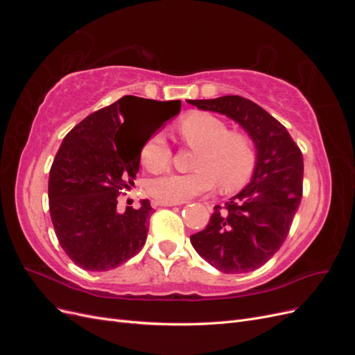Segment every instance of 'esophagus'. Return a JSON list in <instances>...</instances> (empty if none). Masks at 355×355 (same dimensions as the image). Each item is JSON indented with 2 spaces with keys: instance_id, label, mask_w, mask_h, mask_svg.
Instances as JSON below:
<instances>
[{
  "instance_id": "esophagus-1",
  "label": "esophagus",
  "mask_w": 355,
  "mask_h": 355,
  "mask_svg": "<svg viewBox=\"0 0 355 355\" xmlns=\"http://www.w3.org/2000/svg\"><path fill=\"white\" fill-rule=\"evenodd\" d=\"M180 202H164V201H155L154 206H161V207H171V206H179Z\"/></svg>"
}]
</instances>
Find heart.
Returning <instances> with one entry per match:
<instances>
[{"label":"heart","instance_id":"heart-1","mask_svg":"<svg viewBox=\"0 0 355 355\" xmlns=\"http://www.w3.org/2000/svg\"><path fill=\"white\" fill-rule=\"evenodd\" d=\"M179 135L196 148L194 171L171 173L149 182L148 194L157 201L182 202L214 188L234 191L247 184L257 161L256 144L250 135L230 130L222 118L209 112H191L180 120ZM173 153L163 135H153L141 149L146 170L159 173L170 167Z\"/></svg>","mask_w":355,"mask_h":355}]
</instances>
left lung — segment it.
<instances>
[{
	"label": "left lung",
	"instance_id": "1",
	"mask_svg": "<svg viewBox=\"0 0 355 355\" xmlns=\"http://www.w3.org/2000/svg\"><path fill=\"white\" fill-rule=\"evenodd\" d=\"M188 103L232 118L252 136L257 151L250 184L223 206H214L206 230L191 235V244L225 274L254 271L278 252L292 227L302 198V153L280 121L241 96Z\"/></svg>",
	"mask_w": 355,
	"mask_h": 355
}]
</instances>
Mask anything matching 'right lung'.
I'll return each instance as SVG.
<instances>
[{
  "label": "right lung",
  "mask_w": 355,
  "mask_h": 355,
  "mask_svg": "<svg viewBox=\"0 0 355 355\" xmlns=\"http://www.w3.org/2000/svg\"><path fill=\"white\" fill-rule=\"evenodd\" d=\"M159 113L157 127L142 134L128 120L139 110ZM180 111V101L158 102L123 96L90 114L65 136L49 178V207L59 244L87 271H110L141 252L146 241L149 200L116 209L133 185L141 149L159 125Z\"/></svg>",
  "instance_id": "right-lung-1"
}]
</instances>
